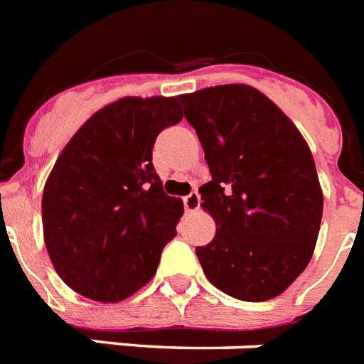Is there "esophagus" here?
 <instances>
[{
	"label": "esophagus",
	"mask_w": 364,
	"mask_h": 364,
	"mask_svg": "<svg viewBox=\"0 0 364 364\" xmlns=\"http://www.w3.org/2000/svg\"><path fill=\"white\" fill-rule=\"evenodd\" d=\"M183 205H185V211H196L198 205H200V194L198 192H191L188 196L183 198Z\"/></svg>",
	"instance_id": "esophagus-1"
}]
</instances>
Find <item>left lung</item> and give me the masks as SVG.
Listing matches in <instances>:
<instances>
[{
	"mask_svg": "<svg viewBox=\"0 0 364 364\" xmlns=\"http://www.w3.org/2000/svg\"><path fill=\"white\" fill-rule=\"evenodd\" d=\"M179 100L211 172L200 194L217 233L196 247L203 273L235 299H273L305 271L320 233L323 192L309 144L250 85H215Z\"/></svg>",
	"mask_w": 364,
	"mask_h": 364,
	"instance_id": "left-lung-1",
	"label": "left lung"
}]
</instances>
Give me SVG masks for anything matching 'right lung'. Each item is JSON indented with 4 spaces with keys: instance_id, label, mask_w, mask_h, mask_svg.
<instances>
[{
    "instance_id": "add662e5",
    "label": "right lung",
    "mask_w": 364,
    "mask_h": 364,
    "mask_svg": "<svg viewBox=\"0 0 364 364\" xmlns=\"http://www.w3.org/2000/svg\"><path fill=\"white\" fill-rule=\"evenodd\" d=\"M179 97H123L91 115L65 146L43 192L52 265L76 294L117 303L156 273L183 202L153 168L159 132L183 119Z\"/></svg>"
}]
</instances>
